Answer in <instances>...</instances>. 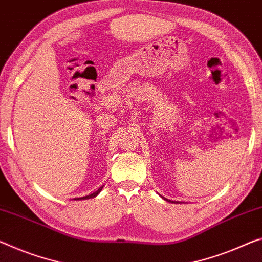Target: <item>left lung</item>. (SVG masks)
I'll return each instance as SVG.
<instances>
[{"label": "left lung", "mask_w": 262, "mask_h": 262, "mask_svg": "<svg viewBox=\"0 0 262 262\" xmlns=\"http://www.w3.org/2000/svg\"><path fill=\"white\" fill-rule=\"evenodd\" d=\"M165 199V198H164ZM165 200H167V201H170V203H173V201L172 200H168V199H165Z\"/></svg>", "instance_id": "8db88e82"}]
</instances>
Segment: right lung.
Wrapping results in <instances>:
<instances>
[{"label":"right lung","mask_w":262,"mask_h":262,"mask_svg":"<svg viewBox=\"0 0 262 262\" xmlns=\"http://www.w3.org/2000/svg\"><path fill=\"white\" fill-rule=\"evenodd\" d=\"M102 188H103V186L102 187H99L97 191L96 192H94V193H91V194H89V195H85V196H82V198H77L76 200H83V199H90V198H94V196H96L98 194V193L102 191Z\"/></svg>","instance_id":"1"}]
</instances>
